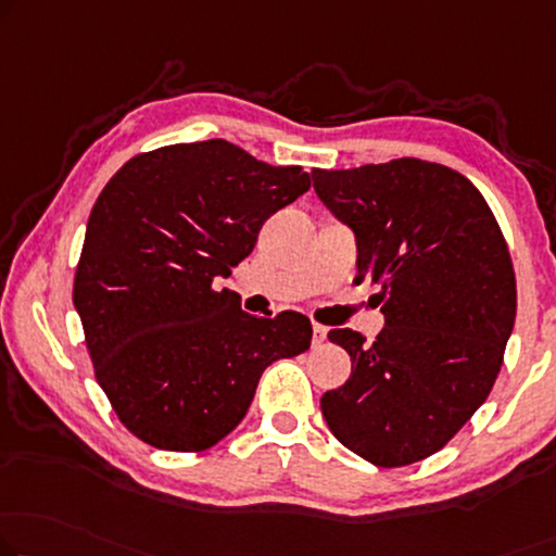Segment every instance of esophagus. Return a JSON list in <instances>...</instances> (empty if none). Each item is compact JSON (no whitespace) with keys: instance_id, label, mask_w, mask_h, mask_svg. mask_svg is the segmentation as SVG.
Instances as JSON below:
<instances>
[{"instance_id":"34e87169","label":"esophagus","mask_w":556,"mask_h":556,"mask_svg":"<svg viewBox=\"0 0 556 556\" xmlns=\"http://www.w3.org/2000/svg\"><path fill=\"white\" fill-rule=\"evenodd\" d=\"M314 337H312V344L314 346H319L321 342H325V339H327V327H321V325H314Z\"/></svg>"}]
</instances>
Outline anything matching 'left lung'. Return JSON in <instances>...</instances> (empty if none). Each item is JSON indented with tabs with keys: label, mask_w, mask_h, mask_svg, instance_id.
<instances>
[{
	"label": "left lung",
	"mask_w": 556,
	"mask_h": 556,
	"mask_svg": "<svg viewBox=\"0 0 556 556\" xmlns=\"http://www.w3.org/2000/svg\"><path fill=\"white\" fill-rule=\"evenodd\" d=\"M314 192L357 239L377 287V342L331 329L352 377L321 396L327 427L375 467L442 450L490 396L517 317V281L490 204L444 164L392 160L314 169Z\"/></svg>",
	"instance_id": "8db88e82"
}]
</instances>
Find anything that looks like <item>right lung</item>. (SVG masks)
Returning <instances> with one entry per match:
<instances>
[{
    "instance_id": "obj_1",
    "label": "right lung",
    "mask_w": 556,
    "mask_h": 556,
    "mask_svg": "<svg viewBox=\"0 0 556 556\" xmlns=\"http://www.w3.org/2000/svg\"><path fill=\"white\" fill-rule=\"evenodd\" d=\"M309 189L225 139L137 154L106 181L87 222L74 309L94 375L122 425L167 452L225 439L269 364L309 350L300 312H242L217 289L264 222Z\"/></svg>"
}]
</instances>
